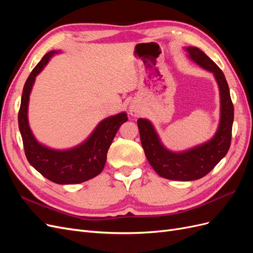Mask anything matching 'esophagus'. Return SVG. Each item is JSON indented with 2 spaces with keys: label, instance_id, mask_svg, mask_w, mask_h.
I'll return each mask as SVG.
<instances>
[{
  "label": "esophagus",
  "instance_id": "1",
  "mask_svg": "<svg viewBox=\"0 0 253 253\" xmlns=\"http://www.w3.org/2000/svg\"><path fill=\"white\" fill-rule=\"evenodd\" d=\"M128 112H129V114H131V116H134V117L138 116V115H139V109L137 108L136 105H131V106H129Z\"/></svg>",
  "mask_w": 253,
  "mask_h": 253
}]
</instances>
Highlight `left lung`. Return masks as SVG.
<instances>
[{"instance_id": "left-lung-1", "label": "left lung", "mask_w": 253, "mask_h": 253, "mask_svg": "<svg viewBox=\"0 0 253 253\" xmlns=\"http://www.w3.org/2000/svg\"><path fill=\"white\" fill-rule=\"evenodd\" d=\"M188 57L204 70L214 75L219 88L220 118L216 133L212 138L182 152L168 150L160 141L156 129L148 119L139 118L140 140L150 165L155 172L167 179L190 181L204 177L223 159L230 148L233 103L224 73L200 48L186 47Z\"/></svg>"}]
</instances>
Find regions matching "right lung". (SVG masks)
<instances>
[{
    "label": "right lung",
    "mask_w": 253,
    "mask_h": 253,
    "mask_svg": "<svg viewBox=\"0 0 253 253\" xmlns=\"http://www.w3.org/2000/svg\"><path fill=\"white\" fill-rule=\"evenodd\" d=\"M59 52H47L30 73L23 88L18 120L28 163L50 181L59 185H73L94 178L101 173L110 145L120 126L127 120V116L126 113L122 112L103 119L85 140L72 149L55 150L38 141L28 124L29 95L37 76L50 58Z\"/></svg>",
    "instance_id": "right-lung-1"
}]
</instances>
